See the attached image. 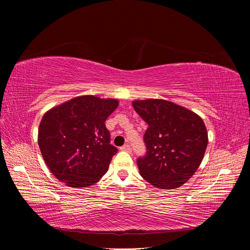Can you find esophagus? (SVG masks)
<instances>
[{
    "label": "esophagus",
    "mask_w": 250,
    "mask_h": 250,
    "mask_svg": "<svg viewBox=\"0 0 250 250\" xmlns=\"http://www.w3.org/2000/svg\"><path fill=\"white\" fill-rule=\"evenodd\" d=\"M121 150L126 151V152H131V147H130L129 144H125L124 146L121 147Z\"/></svg>",
    "instance_id": "esophagus-1"
}]
</instances>
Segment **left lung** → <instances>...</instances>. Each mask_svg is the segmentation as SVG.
<instances>
[{"mask_svg":"<svg viewBox=\"0 0 250 250\" xmlns=\"http://www.w3.org/2000/svg\"><path fill=\"white\" fill-rule=\"evenodd\" d=\"M132 106L148 124L144 134L147 152L137 162L142 177L165 190L183 186L206 153L208 139L202 119L163 99L135 100Z\"/></svg>","mask_w":250,"mask_h":250,"instance_id":"1","label":"left lung"}]
</instances>
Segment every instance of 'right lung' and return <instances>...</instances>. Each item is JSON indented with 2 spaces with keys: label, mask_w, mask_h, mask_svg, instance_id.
I'll return each mask as SVG.
<instances>
[{
  "label": "right lung",
  "mask_w": 250,
  "mask_h": 250,
  "mask_svg": "<svg viewBox=\"0 0 250 250\" xmlns=\"http://www.w3.org/2000/svg\"><path fill=\"white\" fill-rule=\"evenodd\" d=\"M119 101L95 96L73 98L44 113L39 146L48 168L73 188L93 186L107 172L118 149L110 145L105 121Z\"/></svg>",
  "instance_id": "1"
}]
</instances>
